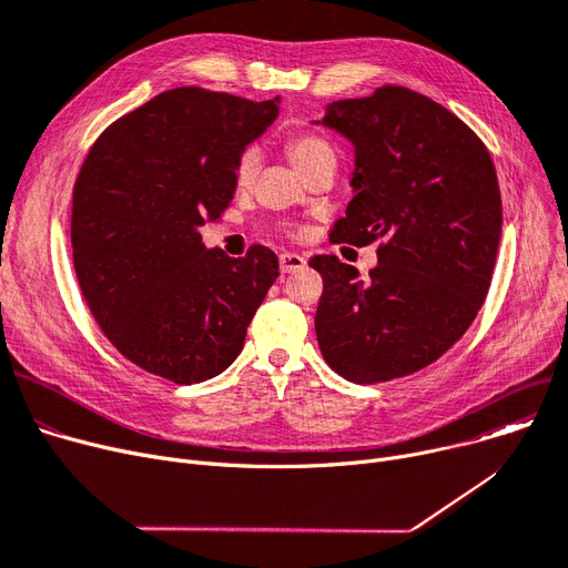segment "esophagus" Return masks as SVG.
Wrapping results in <instances>:
<instances>
[{"label":"esophagus","instance_id":"esophagus-1","mask_svg":"<svg viewBox=\"0 0 568 568\" xmlns=\"http://www.w3.org/2000/svg\"><path fill=\"white\" fill-rule=\"evenodd\" d=\"M278 266H281V274H294L306 266V260L296 253H283L278 257Z\"/></svg>","mask_w":568,"mask_h":568}]
</instances>
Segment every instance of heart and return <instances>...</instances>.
I'll return each instance as SVG.
<instances>
[{"mask_svg":"<svg viewBox=\"0 0 568 568\" xmlns=\"http://www.w3.org/2000/svg\"><path fill=\"white\" fill-rule=\"evenodd\" d=\"M287 152H290V159L294 161V165L304 170L308 163H313L315 159L320 156H326L332 154L329 144H326L324 140L315 138V135H300L290 140L287 144ZM257 165H260V159H257V152L251 146L246 149V152L239 156L236 161V170H234V179L239 186H248L253 179H255V172H257Z\"/></svg>","mask_w":568,"mask_h":568,"instance_id":"1","label":"heart"}]
</instances>
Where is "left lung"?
I'll use <instances>...</instances> for the list:
<instances>
[{
    "instance_id": "obj_1",
    "label": "left lung",
    "mask_w": 568,
    "mask_h": 568,
    "mask_svg": "<svg viewBox=\"0 0 568 568\" xmlns=\"http://www.w3.org/2000/svg\"><path fill=\"white\" fill-rule=\"evenodd\" d=\"M322 124L354 146L347 204L329 239H379L368 281L336 255H315L324 292L317 345L338 375L373 384L437 362L479 313L497 257L501 197L486 144L412 89L336 101Z\"/></svg>"
}]
</instances>
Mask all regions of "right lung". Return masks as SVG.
Returning a JSON list of instances; mask_svg holds the SVG:
<instances>
[{
    "label": "right lung",
    "instance_id": "1",
    "mask_svg": "<svg viewBox=\"0 0 568 568\" xmlns=\"http://www.w3.org/2000/svg\"><path fill=\"white\" fill-rule=\"evenodd\" d=\"M278 103L170 89L87 154L73 189L75 274L103 334L140 368L195 384L242 352L278 257L264 246L230 257L206 248L200 227L230 204L236 161Z\"/></svg>",
    "mask_w": 568,
    "mask_h": 568
}]
</instances>
